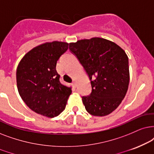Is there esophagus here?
<instances>
[{"mask_svg":"<svg viewBox=\"0 0 154 154\" xmlns=\"http://www.w3.org/2000/svg\"><path fill=\"white\" fill-rule=\"evenodd\" d=\"M72 86H73L74 87H77V82H76L75 81H74L73 82H72Z\"/></svg>","mask_w":154,"mask_h":154,"instance_id":"obj_1","label":"esophagus"}]
</instances>
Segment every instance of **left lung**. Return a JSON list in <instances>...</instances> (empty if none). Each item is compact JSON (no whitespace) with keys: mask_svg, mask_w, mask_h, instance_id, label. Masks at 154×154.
Returning <instances> with one entry per match:
<instances>
[{"mask_svg":"<svg viewBox=\"0 0 154 154\" xmlns=\"http://www.w3.org/2000/svg\"><path fill=\"white\" fill-rule=\"evenodd\" d=\"M69 48L91 81V94L82 97L87 111L94 116L111 113L128 89L130 71L126 53L116 43L99 37L70 43Z\"/></svg>","mask_w":154,"mask_h":154,"instance_id":"8db88e82","label":"left lung"}]
</instances>
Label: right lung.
<instances>
[{
	"mask_svg": "<svg viewBox=\"0 0 154 154\" xmlns=\"http://www.w3.org/2000/svg\"><path fill=\"white\" fill-rule=\"evenodd\" d=\"M68 43L46 42L24 55L16 72L17 87L26 105L36 113L54 118L65 110L71 87L60 82L57 61L68 48Z\"/></svg>",
	"mask_w": 154,
	"mask_h": 154,
	"instance_id": "1",
	"label": "right lung"
}]
</instances>
